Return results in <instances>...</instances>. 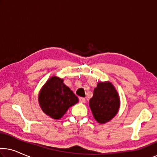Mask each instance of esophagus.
Listing matches in <instances>:
<instances>
[{"label":"esophagus","instance_id":"1","mask_svg":"<svg viewBox=\"0 0 157 157\" xmlns=\"http://www.w3.org/2000/svg\"><path fill=\"white\" fill-rule=\"evenodd\" d=\"M79 101H80V102L81 103H84L86 101V98L83 97H80L79 98Z\"/></svg>","mask_w":157,"mask_h":157}]
</instances>
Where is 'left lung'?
Returning a JSON list of instances; mask_svg holds the SVG:
<instances>
[{"label": "left lung", "mask_w": 157, "mask_h": 157, "mask_svg": "<svg viewBox=\"0 0 157 157\" xmlns=\"http://www.w3.org/2000/svg\"><path fill=\"white\" fill-rule=\"evenodd\" d=\"M89 106L96 121L105 124L117 115L120 106V98L117 90L109 81L98 83Z\"/></svg>", "instance_id": "8db88e82"}]
</instances>
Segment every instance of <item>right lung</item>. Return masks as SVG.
I'll use <instances>...</instances> for the list:
<instances>
[{
    "label": "right lung",
    "mask_w": 157,
    "mask_h": 157,
    "mask_svg": "<svg viewBox=\"0 0 157 157\" xmlns=\"http://www.w3.org/2000/svg\"><path fill=\"white\" fill-rule=\"evenodd\" d=\"M78 101V97L64 84L63 79L57 76L51 77L38 95V102L43 111L54 119H61L68 108Z\"/></svg>",
    "instance_id": "1"
}]
</instances>
